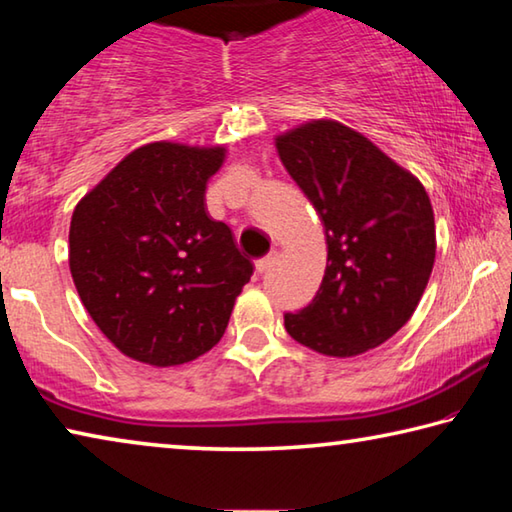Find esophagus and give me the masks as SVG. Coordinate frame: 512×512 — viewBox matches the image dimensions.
<instances>
[{"mask_svg": "<svg viewBox=\"0 0 512 512\" xmlns=\"http://www.w3.org/2000/svg\"><path fill=\"white\" fill-rule=\"evenodd\" d=\"M275 259H277V250H273V253H268V255L262 257V259H257V264H255L257 273H266L268 268H271V266L275 264Z\"/></svg>", "mask_w": 512, "mask_h": 512, "instance_id": "1", "label": "esophagus"}]
</instances>
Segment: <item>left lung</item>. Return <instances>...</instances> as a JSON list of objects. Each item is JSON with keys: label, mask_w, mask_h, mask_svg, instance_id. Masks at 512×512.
Instances as JSON below:
<instances>
[{"label": "left lung", "mask_w": 512, "mask_h": 512, "mask_svg": "<svg viewBox=\"0 0 512 512\" xmlns=\"http://www.w3.org/2000/svg\"><path fill=\"white\" fill-rule=\"evenodd\" d=\"M284 169L316 207L327 266L311 305L284 316L291 339L357 357L409 323L436 259L429 194L366 135L311 119L275 137Z\"/></svg>", "instance_id": "left-lung-1"}]
</instances>
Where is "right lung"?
<instances>
[{
	"mask_svg": "<svg viewBox=\"0 0 512 512\" xmlns=\"http://www.w3.org/2000/svg\"><path fill=\"white\" fill-rule=\"evenodd\" d=\"M225 153L221 144H144L74 207V287L126 357L180 366L212 350L228 327L253 264L205 205Z\"/></svg>",
	"mask_w": 512,
	"mask_h": 512,
	"instance_id": "obj_1",
	"label": "right lung"
}]
</instances>
